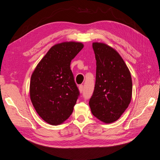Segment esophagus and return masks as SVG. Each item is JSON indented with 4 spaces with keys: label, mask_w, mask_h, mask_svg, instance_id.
<instances>
[{
    "label": "esophagus",
    "mask_w": 160,
    "mask_h": 160,
    "mask_svg": "<svg viewBox=\"0 0 160 160\" xmlns=\"http://www.w3.org/2000/svg\"><path fill=\"white\" fill-rule=\"evenodd\" d=\"M83 85H80L79 86V92H80V93H82V92H83Z\"/></svg>",
    "instance_id": "obj_1"
}]
</instances>
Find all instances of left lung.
Segmentation results:
<instances>
[{"label": "left lung", "mask_w": 160, "mask_h": 160, "mask_svg": "<svg viewBox=\"0 0 160 160\" xmlns=\"http://www.w3.org/2000/svg\"><path fill=\"white\" fill-rule=\"evenodd\" d=\"M96 59V81L89 100L91 113L101 122L117 121L131 102L132 80L118 52L103 42H93Z\"/></svg>", "instance_id": "1"}]
</instances>
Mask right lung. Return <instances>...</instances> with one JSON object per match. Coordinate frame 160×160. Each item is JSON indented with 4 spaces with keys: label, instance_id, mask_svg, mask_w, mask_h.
Instances as JSON below:
<instances>
[{
    "label": "right lung",
    "instance_id": "obj_1",
    "mask_svg": "<svg viewBox=\"0 0 160 160\" xmlns=\"http://www.w3.org/2000/svg\"><path fill=\"white\" fill-rule=\"evenodd\" d=\"M83 47V43L74 41L53 45L32 72L31 102L38 115L49 124H61L72 113L79 91L70 65Z\"/></svg>",
    "mask_w": 160,
    "mask_h": 160
}]
</instances>
